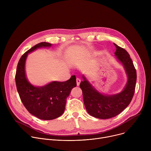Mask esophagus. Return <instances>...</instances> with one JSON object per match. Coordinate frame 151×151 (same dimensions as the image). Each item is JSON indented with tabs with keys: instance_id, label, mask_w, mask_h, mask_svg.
<instances>
[{
	"instance_id": "1",
	"label": "esophagus",
	"mask_w": 151,
	"mask_h": 151,
	"mask_svg": "<svg viewBox=\"0 0 151 151\" xmlns=\"http://www.w3.org/2000/svg\"><path fill=\"white\" fill-rule=\"evenodd\" d=\"M81 79L80 78H76V83H77V85L78 86L79 85V84L81 83Z\"/></svg>"
}]
</instances>
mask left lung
I'll return each mask as SVG.
<instances>
[{
    "instance_id": "1",
    "label": "left lung",
    "mask_w": 151,
    "mask_h": 151,
    "mask_svg": "<svg viewBox=\"0 0 151 151\" xmlns=\"http://www.w3.org/2000/svg\"><path fill=\"white\" fill-rule=\"evenodd\" d=\"M114 45L116 49L115 56L128 76L124 90L116 94L104 95L94 88L83 75V81L80 83L86 110L90 115L99 119H109L119 114L130 103L135 91L137 74L133 61L125 49L115 44Z\"/></svg>"
}]
</instances>
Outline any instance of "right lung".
<instances>
[{"instance_id":"1","label":"right lung","mask_w":151,"mask_h":151,"mask_svg":"<svg viewBox=\"0 0 151 151\" xmlns=\"http://www.w3.org/2000/svg\"><path fill=\"white\" fill-rule=\"evenodd\" d=\"M51 45L40 42L26 51L18 61L15 74L17 89L21 101L32 115L43 120L55 119L64 113L67 97L76 86L75 75L66 81H53L43 87H35L28 81L25 73L28 54L37 48L50 47Z\"/></svg>"}]
</instances>
